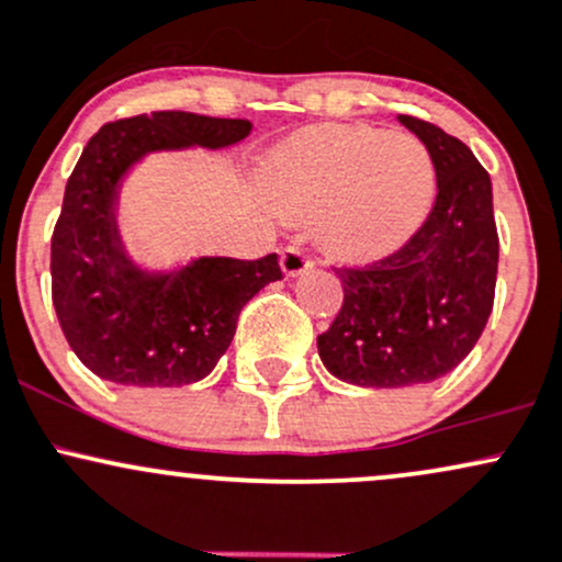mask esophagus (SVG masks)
I'll use <instances>...</instances> for the list:
<instances>
[{
    "mask_svg": "<svg viewBox=\"0 0 562 562\" xmlns=\"http://www.w3.org/2000/svg\"><path fill=\"white\" fill-rule=\"evenodd\" d=\"M281 268L286 276H300L307 268H313V260L300 247H286L281 249Z\"/></svg>",
    "mask_w": 562,
    "mask_h": 562,
    "instance_id": "esophagus-1",
    "label": "esophagus"
}]
</instances>
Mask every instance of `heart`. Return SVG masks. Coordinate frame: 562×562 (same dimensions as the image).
<instances>
[{"mask_svg": "<svg viewBox=\"0 0 562 562\" xmlns=\"http://www.w3.org/2000/svg\"><path fill=\"white\" fill-rule=\"evenodd\" d=\"M262 182L283 212L313 214L315 238L326 251L371 260L419 231L432 210L438 172L412 132L318 124L270 150Z\"/></svg>", "mask_w": 562, "mask_h": 562, "instance_id": "1", "label": "heart"}]
</instances>
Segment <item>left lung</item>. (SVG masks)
Returning <instances> with one entry per match:
<instances>
[{
  "label": "left lung",
  "instance_id": "1",
  "mask_svg": "<svg viewBox=\"0 0 562 562\" xmlns=\"http://www.w3.org/2000/svg\"><path fill=\"white\" fill-rule=\"evenodd\" d=\"M398 119L432 154L438 196L398 251L337 268L345 300L318 334V356L358 387H408L449 374L475 348L494 307L499 233L488 172L435 124Z\"/></svg>",
  "mask_w": 562,
  "mask_h": 562
}]
</instances>
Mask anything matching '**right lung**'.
<instances>
[{"instance_id":"add662e5","label":"right lung","mask_w":562,"mask_h":562,"mask_svg":"<svg viewBox=\"0 0 562 562\" xmlns=\"http://www.w3.org/2000/svg\"><path fill=\"white\" fill-rule=\"evenodd\" d=\"M247 119L154 111L103 124L66 182L53 231V305L77 358L100 380L180 387L204 380L228 350L241 307L283 279L279 255L199 257L169 273L137 268L116 228L119 182L154 150L228 148Z\"/></svg>"}]
</instances>
